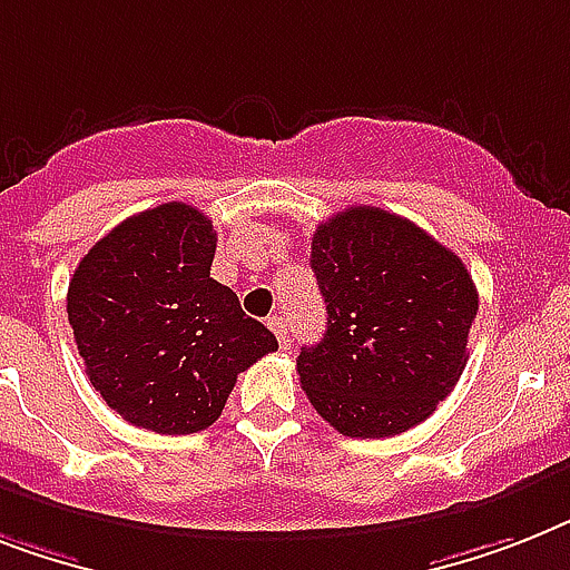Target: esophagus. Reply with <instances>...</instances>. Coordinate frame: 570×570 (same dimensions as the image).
Returning a JSON list of instances; mask_svg holds the SVG:
<instances>
[{
    "instance_id": "34e87169",
    "label": "esophagus",
    "mask_w": 570,
    "mask_h": 570,
    "mask_svg": "<svg viewBox=\"0 0 570 570\" xmlns=\"http://www.w3.org/2000/svg\"><path fill=\"white\" fill-rule=\"evenodd\" d=\"M267 326H271V332L276 335L282 350H288V323H285V317H271L267 320Z\"/></svg>"
}]
</instances>
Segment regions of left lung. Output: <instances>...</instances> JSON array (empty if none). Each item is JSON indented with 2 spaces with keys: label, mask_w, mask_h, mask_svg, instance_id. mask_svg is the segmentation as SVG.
I'll return each instance as SVG.
<instances>
[{
  "label": "left lung",
  "mask_w": 570,
  "mask_h": 570,
  "mask_svg": "<svg viewBox=\"0 0 570 570\" xmlns=\"http://www.w3.org/2000/svg\"><path fill=\"white\" fill-rule=\"evenodd\" d=\"M312 267L326 335L296 373L314 411L361 440L425 422L469 358L478 288L463 258L393 212L350 206L317 227Z\"/></svg>",
  "instance_id": "1"
}]
</instances>
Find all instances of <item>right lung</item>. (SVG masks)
Masks as SVG:
<instances>
[{
	"mask_svg": "<svg viewBox=\"0 0 570 570\" xmlns=\"http://www.w3.org/2000/svg\"><path fill=\"white\" fill-rule=\"evenodd\" d=\"M218 233L189 204L145 209L81 258L66 312L89 384L130 425L197 434L279 343L209 276Z\"/></svg>",
	"mask_w": 570,
	"mask_h": 570,
	"instance_id": "add662e5",
	"label": "right lung"
}]
</instances>
